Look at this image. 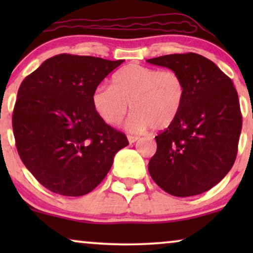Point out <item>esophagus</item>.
I'll return each instance as SVG.
<instances>
[{"label": "esophagus", "instance_id": "1", "mask_svg": "<svg viewBox=\"0 0 253 253\" xmlns=\"http://www.w3.org/2000/svg\"><path fill=\"white\" fill-rule=\"evenodd\" d=\"M127 140H129L130 144H132V143H134V141L138 140V137L132 136V134H129V136H127Z\"/></svg>", "mask_w": 253, "mask_h": 253}]
</instances>
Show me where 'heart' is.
I'll return each mask as SVG.
<instances>
[{
    "instance_id": "obj_1",
    "label": "heart",
    "mask_w": 253,
    "mask_h": 253,
    "mask_svg": "<svg viewBox=\"0 0 253 253\" xmlns=\"http://www.w3.org/2000/svg\"><path fill=\"white\" fill-rule=\"evenodd\" d=\"M186 86L174 70H159L137 63L114 74L112 86L101 85L92 93L95 113L109 126H120L129 110L126 129L143 132L153 127L164 130L177 119L184 106Z\"/></svg>"
}]
</instances>
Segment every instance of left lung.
<instances>
[{
	"label": "left lung",
	"instance_id": "8db88e82",
	"mask_svg": "<svg viewBox=\"0 0 253 253\" xmlns=\"http://www.w3.org/2000/svg\"><path fill=\"white\" fill-rule=\"evenodd\" d=\"M178 72L186 86L177 119L155 137L148 162L153 181L169 195L190 197L212 189L233 167L242 130L237 91L231 79L196 53L147 60Z\"/></svg>",
	"mask_w": 253,
	"mask_h": 253
}]
</instances>
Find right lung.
<instances>
[{
  "mask_svg": "<svg viewBox=\"0 0 253 253\" xmlns=\"http://www.w3.org/2000/svg\"><path fill=\"white\" fill-rule=\"evenodd\" d=\"M123 60L60 54L24 79L12 114L16 147L40 184L62 196L95 189L126 134L100 119L92 93Z\"/></svg>",
  "mask_w": 253,
  "mask_h": 253,
  "instance_id": "obj_1",
  "label": "right lung"
}]
</instances>
